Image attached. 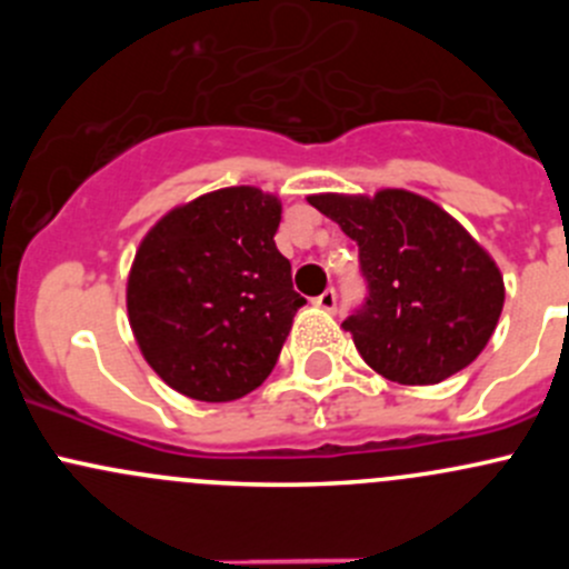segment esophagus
Listing matches in <instances>:
<instances>
[{
  "instance_id": "1",
  "label": "esophagus",
  "mask_w": 569,
  "mask_h": 569,
  "mask_svg": "<svg viewBox=\"0 0 569 569\" xmlns=\"http://www.w3.org/2000/svg\"><path fill=\"white\" fill-rule=\"evenodd\" d=\"M313 306L321 308V311H336V291L332 289L321 291L317 300H313Z\"/></svg>"
}]
</instances>
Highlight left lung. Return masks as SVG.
I'll use <instances>...</instances> for the list:
<instances>
[{
    "label": "left lung",
    "instance_id": "left-lung-1",
    "mask_svg": "<svg viewBox=\"0 0 569 569\" xmlns=\"http://www.w3.org/2000/svg\"><path fill=\"white\" fill-rule=\"evenodd\" d=\"M308 203L358 242L369 297L343 330L377 375L435 386L479 358L501 317L503 278L449 211L407 189Z\"/></svg>",
    "mask_w": 569,
    "mask_h": 569
}]
</instances>
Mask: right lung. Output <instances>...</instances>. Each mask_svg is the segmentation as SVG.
<instances>
[{
	"instance_id": "right-lung-1",
	"label": "right lung",
	"mask_w": 569,
	"mask_h": 569,
	"mask_svg": "<svg viewBox=\"0 0 569 569\" xmlns=\"http://www.w3.org/2000/svg\"><path fill=\"white\" fill-rule=\"evenodd\" d=\"M280 200L226 187L176 206L137 248L126 286L142 358L178 393L233 401L278 363L306 306L274 248Z\"/></svg>"
}]
</instances>
